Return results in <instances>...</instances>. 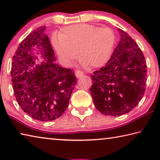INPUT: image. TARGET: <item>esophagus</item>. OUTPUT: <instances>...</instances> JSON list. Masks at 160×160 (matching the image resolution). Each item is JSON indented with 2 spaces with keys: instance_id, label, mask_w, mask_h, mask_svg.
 Listing matches in <instances>:
<instances>
[{
  "instance_id": "1",
  "label": "esophagus",
  "mask_w": 160,
  "mask_h": 160,
  "mask_svg": "<svg viewBox=\"0 0 160 160\" xmlns=\"http://www.w3.org/2000/svg\"><path fill=\"white\" fill-rule=\"evenodd\" d=\"M75 75H76V77L78 78H79L82 76V75H83V72L81 71V70H76V71H75Z\"/></svg>"
}]
</instances>
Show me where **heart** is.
I'll list each match as a JSON object with an SVG mask.
<instances>
[{
    "mask_svg": "<svg viewBox=\"0 0 160 160\" xmlns=\"http://www.w3.org/2000/svg\"><path fill=\"white\" fill-rule=\"evenodd\" d=\"M53 45L61 58L71 63L78 57L85 65L97 68L109 60L115 42L109 28L80 24L67 27L59 36H54Z\"/></svg>",
    "mask_w": 160,
    "mask_h": 160,
    "instance_id": "1",
    "label": "heart"
}]
</instances>
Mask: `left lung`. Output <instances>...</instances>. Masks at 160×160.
<instances>
[{
    "label": "left lung",
    "instance_id": "8db88e82",
    "mask_svg": "<svg viewBox=\"0 0 160 160\" xmlns=\"http://www.w3.org/2000/svg\"><path fill=\"white\" fill-rule=\"evenodd\" d=\"M118 31L121 41L106 65L91 75L90 90L97 109L112 116L125 114L138 104L147 75L141 49L126 32Z\"/></svg>",
    "mask_w": 160,
    "mask_h": 160
}]
</instances>
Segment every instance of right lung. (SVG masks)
<instances>
[{
	"instance_id": "1",
	"label": "right lung",
	"mask_w": 160,
	"mask_h": 160,
	"mask_svg": "<svg viewBox=\"0 0 160 160\" xmlns=\"http://www.w3.org/2000/svg\"><path fill=\"white\" fill-rule=\"evenodd\" d=\"M45 26L32 32L22 40L12 57L11 76L16 100L21 109L41 121L55 120L63 114L76 85L73 70L55 63L56 58ZM46 60L31 69L36 58L33 47Z\"/></svg>"
}]
</instances>
